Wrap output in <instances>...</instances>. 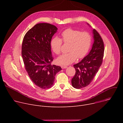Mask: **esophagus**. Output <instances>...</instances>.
<instances>
[{"mask_svg":"<svg viewBox=\"0 0 123 123\" xmlns=\"http://www.w3.org/2000/svg\"><path fill=\"white\" fill-rule=\"evenodd\" d=\"M61 68H67L68 67L67 66H64V65H62V66H61Z\"/></svg>","mask_w":123,"mask_h":123,"instance_id":"34e87169","label":"esophagus"}]
</instances>
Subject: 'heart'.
Segmentation results:
<instances>
[{
  "mask_svg": "<svg viewBox=\"0 0 123 123\" xmlns=\"http://www.w3.org/2000/svg\"><path fill=\"white\" fill-rule=\"evenodd\" d=\"M61 38L55 37L50 42V45L55 53L59 55L62 51V42L69 44L68 53L59 57L57 62L60 65H68L75 61L76 58H84L88 52L92 42L91 34L86 31L68 29L61 33Z\"/></svg>",
  "mask_w": 123,
  "mask_h": 123,
  "instance_id": "b5f03b06",
  "label": "heart"
}]
</instances>
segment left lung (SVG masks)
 <instances>
[{
    "mask_svg": "<svg viewBox=\"0 0 123 123\" xmlns=\"http://www.w3.org/2000/svg\"><path fill=\"white\" fill-rule=\"evenodd\" d=\"M93 33L94 41L89 54L74 65L76 72L72 79V84L75 89H79L88 86L93 80L103 62V40L96 30H93Z\"/></svg>",
    "mask_w": 123,
    "mask_h": 123,
    "instance_id": "obj_1",
    "label": "left lung"
}]
</instances>
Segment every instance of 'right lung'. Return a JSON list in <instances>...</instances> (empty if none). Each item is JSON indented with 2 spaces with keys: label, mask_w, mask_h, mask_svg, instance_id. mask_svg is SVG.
I'll return each instance as SVG.
<instances>
[{
  "label": "right lung",
  "mask_w": 123,
  "mask_h": 123,
  "mask_svg": "<svg viewBox=\"0 0 123 123\" xmlns=\"http://www.w3.org/2000/svg\"><path fill=\"white\" fill-rule=\"evenodd\" d=\"M57 28L49 23H38L25 34L21 55L25 68L33 83L42 89L51 87L56 74L62 69L51 65L50 42Z\"/></svg>",
  "instance_id": "add662e5"
}]
</instances>
